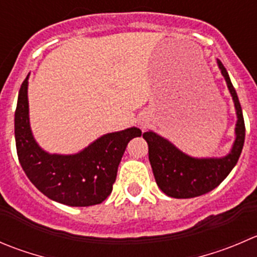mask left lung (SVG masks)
Masks as SVG:
<instances>
[{"label":"left lung","mask_w":257,"mask_h":257,"mask_svg":"<svg viewBox=\"0 0 257 257\" xmlns=\"http://www.w3.org/2000/svg\"><path fill=\"white\" fill-rule=\"evenodd\" d=\"M217 64L225 76L237 113L236 141L228 156L223 158H192L153 132L143 133V138L148 143L149 162L154 178L159 188L169 197L192 198L212 191L232 171L242 152L245 142L242 109L227 70L220 60H217Z\"/></svg>","instance_id":"obj_1"}]
</instances>
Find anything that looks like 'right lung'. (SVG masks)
<instances>
[{"mask_svg": "<svg viewBox=\"0 0 257 257\" xmlns=\"http://www.w3.org/2000/svg\"><path fill=\"white\" fill-rule=\"evenodd\" d=\"M27 79L20 88L15 111V139L22 169L50 200L73 207L101 203L113 191L129 141L141 137L142 131L129 128L105 134L74 156L46 153L37 146L30 129Z\"/></svg>", "mask_w": 257, "mask_h": 257, "instance_id": "1", "label": "right lung"}]
</instances>
